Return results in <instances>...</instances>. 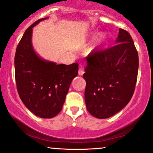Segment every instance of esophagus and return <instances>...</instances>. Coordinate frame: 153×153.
I'll return each mask as SVG.
<instances>
[{
	"mask_svg": "<svg viewBox=\"0 0 153 153\" xmlns=\"http://www.w3.org/2000/svg\"><path fill=\"white\" fill-rule=\"evenodd\" d=\"M84 73H85V71L83 68H79V70H78V75H83V74H84Z\"/></svg>",
	"mask_w": 153,
	"mask_h": 153,
	"instance_id": "obj_1",
	"label": "esophagus"
}]
</instances>
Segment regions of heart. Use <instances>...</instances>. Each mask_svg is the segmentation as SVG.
<instances>
[{"label":"heart","instance_id":"heart-1","mask_svg":"<svg viewBox=\"0 0 153 153\" xmlns=\"http://www.w3.org/2000/svg\"><path fill=\"white\" fill-rule=\"evenodd\" d=\"M105 40H106V37H105V35L103 34L100 35V36L97 38V39L96 40L94 44L93 45V46L91 47V48H97V47L101 46L102 43L105 41Z\"/></svg>","mask_w":153,"mask_h":153}]
</instances>
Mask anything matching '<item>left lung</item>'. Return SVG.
Segmentation results:
<instances>
[{
    "mask_svg": "<svg viewBox=\"0 0 153 153\" xmlns=\"http://www.w3.org/2000/svg\"><path fill=\"white\" fill-rule=\"evenodd\" d=\"M115 43L106 49L94 50L86 57L85 105L97 118H107L121 110L135 90L139 56L133 39L120 28Z\"/></svg>",
    "mask_w": 153,
    "mask_h": 153,
    "instance_id": "left-lung-1",
    "label": "left lung"
}]
</instances>
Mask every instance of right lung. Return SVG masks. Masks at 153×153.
I'll return each instance as SVG.
<instances>
[{"label":"right lung","instance_id":"obj_1","mask_svg":"<svg viewBox=\"0 0 153 153\" xmlns=\"http://www.w3.org/2000/svg\"><path fill=\"white\" fill-rule=\"evenodd\" d=\"M40 19L26 30L14 57L15 80L20 99L33 113L51 118L62 109L70 83L78 75V64L56 65L37 55L32 46L33 28Z\"/></svg>","mask_w":153,"mask_h":153}]
</instances>
